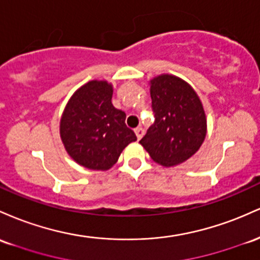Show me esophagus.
<instances>
[{
    "label": "esophagus",
    "instance_id": "1",
    "mask_svg": "<svg viewBox=\"0 0 260 260\" xmlns=\"http://www.w3.org/2000/svg\"><path fill=\"white\" fill-rule=\"evenodd\" d=\"M135 134H136V138H138V140H140L142 136H144V129H142V127H136Z\"/></svg>",
    "mask_w": 260,
    "mask_h": 260
}]
</instances>
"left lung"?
<instances>
[{"instance_id":"1","label":"left lung","mask_w":260,"mask_h":260,"mask_svg":"<svg viewBox=\"0 0 260 260\" xmlns=\"http://www.w3.org/2000/svg\"><path fill=\"white\" fill-rule=\"evenodd\" d=\"M150 94L154 122L140 144L163 167L180 165L205 140L208 124L203 103L190 84L168 74L150 81Z\"/></svg>"}]
</instances>
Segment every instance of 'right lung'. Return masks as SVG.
Segmentation results:
<instances>
[{"instance_id":"obj_1","label":"right lung","mask_w":260,"mask_h":260,"mask_svg":"<svg viewBox=\"0 0 260 260\" xmlns=\"http://www.w3.org/2000/svg\"><path fill=\"white\" fill-rule=\"evenodd\" d=\"M113 84L93 80L67 102L60 119V138L76 163L93 171H108L125 147L136 141L125 125V114L112 103Z\"/></svg>"}]
</instances>
